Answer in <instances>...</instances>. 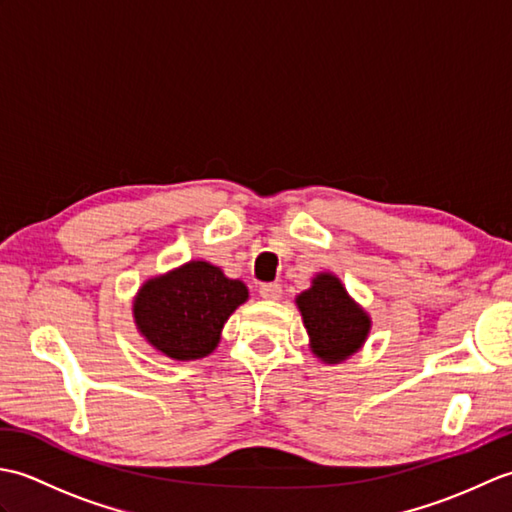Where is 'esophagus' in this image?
<instances>
[{"mask_svg": "<svg viewBox=\"0 0 512 512\" xmlns=\"http://www.w3.org/2000/svg\"><path fill=\"white\" fill-rule=\"evenodd\" d=\"M259 297H262L264 301H277L281 297V286H277V284L259 286Z\"/></svg>", "mask_w": 512, "mask_h": 512, "instance_id": "obj_1", "label": "esophagus"}]
</instances>
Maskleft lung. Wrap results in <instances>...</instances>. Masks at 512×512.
<instances>
[{
    "mask_svg": "<svg viewBox=\"0 0 512 512\" xmlns=\"http://www.w3.org/2000/svg\"><path fill=\"white\" fill-rule=\"evenodd\" d=\"M303 328L308 332L310 352L325 365H339L365 345L372 317L350 297L334 273H317L312 286L295 299Z\"/></svg>",
    "mask_w": 512,
    "mask_h": 512,
    "instance_id": "8db88e82",
    "label": "left lung"
}]
</instances>
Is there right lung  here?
<instances>
[{
	"label": "right lung",
	"instance_id": "1",
	"mask_svg": "<svg viewBox=\"0 0 512 512\" xmlns=\"http://www.w3.org/2000/svg\"><path fill=\"white\" fill-rule=\"evenodd\" d=\"M248 301L244 281L204 259H191L138 288L132 314L138 334L171 361H198L222 339L228 317Z\"/></svg>",
	"mask_w": 512,
	"mask_h": 512
}]
</instances>
